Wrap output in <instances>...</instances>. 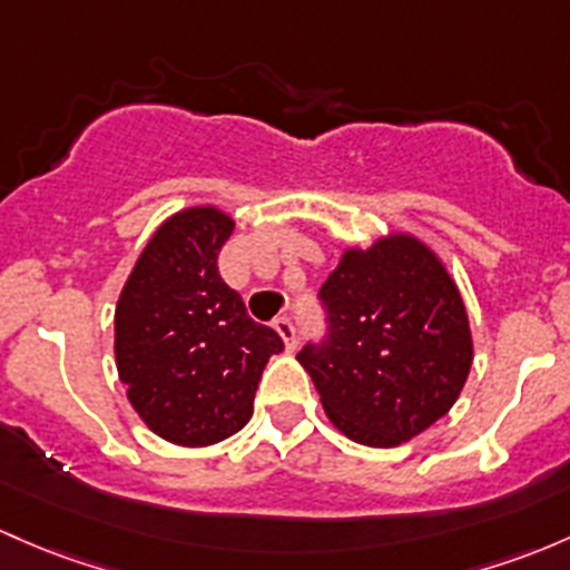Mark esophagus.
<instances>
[{"mask_svg":"<svg viewBox=\"0 0 570 570\" xmlns=\"http://www.w3.org/2000/svg\"><path fill=\"white\" fill-rule=\"evenodd\" d=\"M273 327H275V331H278L281 338H284L286 350H295V346H297V327H295V322L286 320V316H278V320L273 322Z\"/></svg>","mask_w":570,"mask_h":570,"instance_id":"esophagus-1","label":"esophagus"}]
</instances>
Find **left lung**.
<instances>
[{"label": "left lung", "instance_id": "1", "mask_svg": "<svg viewBox=\"0 0 570 570\" xmlns=\"http://www.w3.org/2000/svg\"><path fill=\"white\" fill-rule=\"evenodd\" d=\"M327 333L297 352L350 440L393 448L440 421L464 387L472 335L456 284L410 235L350 248L320 289Z\"/></svg>", "mask_w": 570, "mask_h": 570}]
</instances>
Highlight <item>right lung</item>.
I'll return each instance as SVG.
<instances>
[{
	"instance_id": "add662e5",
	"label": "right lung",
	"mask_w": 570,
	"mask_h": 570,
	"mask_svg": "<svg viewBox=\"0 0 570 570\" xmlns=\"http://www.w3.org/2000/svg\"><path fill=\"white\" fill-rule=\"evenodd\" d=\"M235 220L215 207L171 215L141 250L114 314L119 380L139 417L164 440L205 448L254 415L273 327L224 284L218 254Z\"/></svg>"
}]
</instances>
